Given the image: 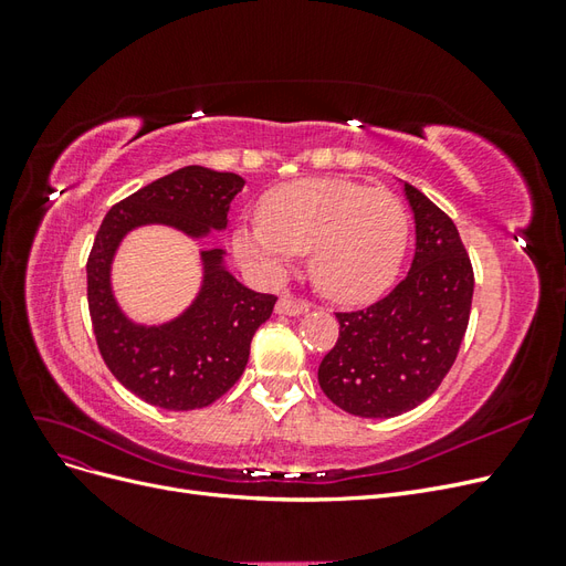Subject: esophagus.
I'll use <instances>...</instances> for the list:
<instances>
[{
    "mask_svg": "<svg viewBox=\"0 0 566 566\" xmlns=\"http://www.w3.org/2000/svg\"><path fill=\"white\" fill-rule=\"evenodd\" d=\"M310 302L306 300H300V297H295V295H290V293H285V295H281L279 297V302H276V312L279 314H285V316H300V314H304V312H310Z\"/></svg>",
    "mask_w": 566,
    "mask_h": 566,
    "instance_id": "esophagus-1",
    "label": "esophagus"
}]
</instances>
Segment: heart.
Returning a JSON list of instances; mask_svg holds the SVG:
<instances>
[{
  "mask_svg": "<svg viewBox=\"0 0 566 566\" xmlns=\"http://www.w3.org/2000/svg\"><path fill=\"white\" fill-rule=\"evenodd\" d=\"M408 214L387 188L347 179H300L266 193L262 219L235 233V248L283 271L310 252L312 281L337 302L378 297L408 248Z\"/></svg>",
  "mask_w": 566,
  "mask_h": 566,
  "instance_id": "obj_1",
  "label": "heart"
}]
</instances>
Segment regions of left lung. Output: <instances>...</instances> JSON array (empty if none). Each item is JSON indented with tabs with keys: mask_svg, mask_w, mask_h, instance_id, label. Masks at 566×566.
I'll return each instance as SVG.
<instances>
[{
	"mask_svg": "<svg viewBox=\"0 0 566 566\" xmlns=\"http://www.w3.org/2000/svg\"><path fill=\"white\" fill-rule=\"evenodd\" d=\"M416 254L406 279L366 310L337 312L339 337L318 366V385L358 418H394L430 399L465 337L474 271L453 219L413 184Z\"/></svg>",
	"mask_w": 566,
	"mask_h": 566,
	"instance_id": "obj_1",
	"label": "left lung"
}]
</instances>
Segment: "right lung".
<instances>
[{
    "instance_id": "add662e5",
    "label": "right lung",
    "mask_w": 566,
    "mask_h": 566,
    "mask_svg": "<svg viewBox=\"0 0 566 566\" xmlns=\"http://www.w3.org/2000/svg\"><path fill=\"white\" fill-rule=\"evenodd\" d=\"M243 186L233 172L188 165L115 202L101 221L87 260L96 345L117 382L150 406L193 410L227 394L243 375L250 342L279 297L238 283L221 266L224 250H202L205 285L191 310L160 328H144L119 314L113 300V252L142 224H169L191 235L224 229L229 202Z\"/></svg>"
}]
</instances>
